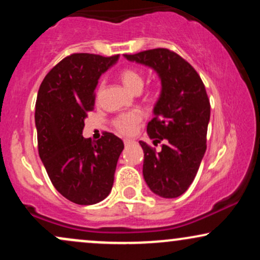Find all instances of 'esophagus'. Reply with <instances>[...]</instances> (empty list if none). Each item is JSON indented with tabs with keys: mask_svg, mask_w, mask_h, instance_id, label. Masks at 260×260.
Wrapping results in <instances>:
<instances>
[{
	"mask_svg": "<svg viewBox=\"0 0 260 260\" xmlns=\"http://www.w3.org/2000/svg\"><path fill=\"white\" fill-rule=\"evenodd\" d=\"M132 140H131V139H124V145H126V147H128V145H129V144H132Z\"/></svg>",
	"mask_w": 260,
	"mask_h": 260,
	"instance_id": "esophagus-1",
	"label": "esophagus"
}]
</instances>
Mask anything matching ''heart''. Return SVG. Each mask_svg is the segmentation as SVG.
Listing matches in <instances>:
<instances>
[{"instance_id":"b5f03b06","label":"heart","mask_w":260,"mask_h":260,"mask_svg":"<svg viewBox=\"0 0 260 260\" xmlns=\"http://www.w3.org/2000/svg\"><path fill=\"white\" fill-rule=\"evenodd\" d=\"M120 78L124 83V85L134 92H139L143 89V85H144V77L134 67H126L121 70ZM103 89L104 82H100L99 86H98V95L100 94ZM142 121L143 113L138 110H133V111L122 112L116 116L112 120V124L118 133L128 137L136 133L137 128H138Z\"/></svg>"}]
</instances>
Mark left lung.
Listing matches in <instances>:
<instances>
[{
	"label": "left lung",
	"mask_w": 260,
	"mask_h": 260,
	"mask_svg": "<svg viewBox=\"0 0 260 260\" xmlns=\"http://www.w3.org/2000/svg\"><path fill=\"white\" fill-rule=\"evenodd\" d=\"M129 61L154 68L161 79V95L147 132L161 150L139 142L144 151L143 176L155 194L176 198L194 181L207 150L210 101L194 68L169 49L124 55Z\"/></svg>",
	"instance_id": "1"
}]
</instances>
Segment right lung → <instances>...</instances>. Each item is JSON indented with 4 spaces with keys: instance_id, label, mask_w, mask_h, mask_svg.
<instances>
[{
    "instance_id": "obj_1",
    "label": "right lung",
    "mask_w": 260,
    "mask_h": 260,
    "mask_svg": "<svg viewBox=\"0 0 260 260\" xmlns=\"http://www.w3.org/2000/svg\"><path fill=\"white\" fill-rule=\"evenodd\" d=\"M117 58L72 53L45 76L38 91L39 155L53 187L79 205L96 204L110 194L124 148L110 132L96 142L82 136L85 117L94 110L98 80Z\"/></svg>"
}]
</instances>
